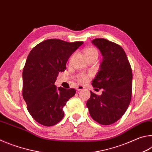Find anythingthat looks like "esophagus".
<instances>
[{"label":"esophagus","mask_w":152,"mask_h":152,"mask_svg":"<svg viewBox=\"0 0 152 152\" xmlns=\"http://www.w3.org/2000/svg\"><path fill=\"white\" fill-rule=\"evenodd\" d=\"M84 89V86H81V85H78L77 86V91H82V90Z\"/></svg>","instance_id":"34e87169"}]
</instances>
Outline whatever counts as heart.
I'll return each mask as SVG.
<instances>
[{
	"mask_svg": "<svg viewBox=\"0 0 152 152\" xmlns=\"http://www.w3.org/2000/svg\"><path fill=\"white\" fill-rule=\"evenodd\" d=\"M84 53L86 58L92 57V56H98V51L96 48L93 47H88L84 50ZM77 80L80 82H84L87 80V76L85 74H79L77 76Z\"/></svg>",
	"mask_w": 152,
	"mask_h": 152,
	"instance_id": "1",
	"label": "heart"
}]
</instances>
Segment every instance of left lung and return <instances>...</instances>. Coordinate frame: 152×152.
<instances>
[{"label": "left lung", "instance_id": "left-lung-1", "mask_svg": "<svg viewBox=\"0 0 152 152\" xmlns=\"http://www.w3.org/2000/svg\"><path fill=\"white\" fill-rule=\"evenodd\" d=\"M92 42L103 56L101 68L92 84L94 88L103 91L101 95L91 91L86 106L92 119L108 125L117 121L130 104L132 70L125 51L119 45L103 38H96Z\"/></svg>", "mask_w": 152, "mask_h": 152}]
</instances>
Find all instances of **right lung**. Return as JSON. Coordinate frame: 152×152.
I'll use <instances>...</instances> for the list:
<instances>
[{"instance_id":"right-lung-1","label":"right lung","mask_w":152,"mask_h":152,"mask_svg":"<svg viewBox=\"0 0 152 152\" xmlns=\"http://www.w3.org/2000/svg\"><path fill=\"white\" fill-rule=\"evenodd\" d=\"M83 42L57 39L43 41L28 55L23 70V97L32 117L47 127L57 124L64 116L63 107L76 93L74 88L55 86L60 72L66 70L71 55Z\"/></svg>"}]
</instances>
